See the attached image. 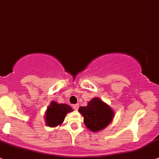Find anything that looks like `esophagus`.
Wrapping results in <instances>:
<instances>
[{
    "label": "esophagus",
    "instance_id": "obj_1",
    "mask_svg": "<svg viewBox=\"0 0 159 159\" xmlns=\"http://www.w3.org/2000/svg\"><path fill=\"white\" fill-rule=\"evenodd\" d=\"M73 108L75 110V111H78V107H79V105H78V104L73 105Z\"/></svg>",
    "mask_w": 159,
    "mask_h": 159
}]
</instances>
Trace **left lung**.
I'll use <instances>...</instances> for the list:
<instances>
[{
	"mask_svg": "<svg viewBox=\"0 0 159 159\" xmlns=\"http://www.w3.org/2000/svg\"><path fill=\"white\" fill-rule=\"evenodd\" d=\"M78 112L84 116V123L86 128L92 132L104 129L115 116V112L111 107L99 97L91 99L86 106L80 107Z\"/></svg>",
	"mask_w": 159,
	"mask_h": 159,
	"instance_id": "left-lung-1",
	"label": "left lung"
}]
</instances>
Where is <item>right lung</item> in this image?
Instances as JSON below:
<instances>
[{"instance_id": "add662e5", "label": "right lung", "mask_w": 159, "mask_h": 159, "mask_svg": "<svg viewBox=\"0 0 159 159\" xmlns=\"http://www.w3.org/2000/svg\"><path fill=\"white\" fill-rule=\"evenodd\" d=\"M73 111L72 107L67 104H59L55 101L51 102L49 106L45 112V122L47 126L56 127L61 125L68 113Z\"/></svg>"}]
</instances>
